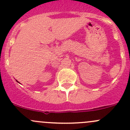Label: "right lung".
I'll list each match as a JSON object with an SVG mask.
<instances>
[{"label":"right lung","mask_w":130,"mask_h":130,"mask_svg":"<svg viewBox=\"0 0 130 130\" xmlns=\"http://www.w3.org/2000/svg\"><path fill=\"white\" fill-rule=\"evenodd\" d=\"M17 82H18V81H17Z\"/></svg>","instance_id":"right-lung-1"}]
</instances>
